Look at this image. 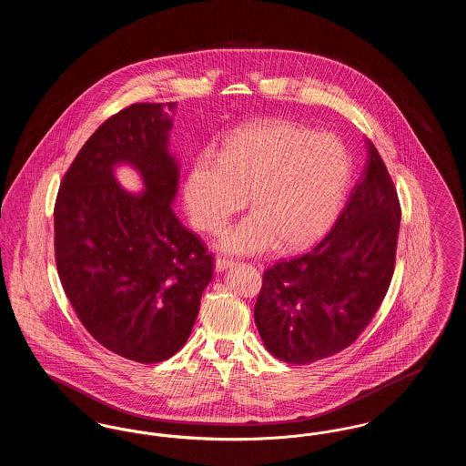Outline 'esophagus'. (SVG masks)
<instances>
[{"label":"esophagus","instance_id":"34e87169","mask_svg":"<svg viewBox=\"0 0 466 466\" xmlns=\"http://www.w3.org/2000/svg\"><path fill=\"white\" fill-rule=\"evenodd\" d=\"M236 264L234 260H230V258H223V257H217V260H215V268L218 270V272H222L225 268H228V267H232Z\"/></svg>","mask_w":466,"mask_h":466}]
</instances>
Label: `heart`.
Segmentation results:
<instances>
[{
	"label": "heart",
	"instance_id": "1",
	"mask_svg": "<svg viewBox=\"0 0 466 466\" xmlns=\"http://www.w3.org/2000/svg\"><path fill=\"white\" fill-rule=\"evenodd\" d=\"M351 177V157L332 133L289 120H258L223 139L218 156L200 154L185 179L190 222L218 234L248 200L253 211L220 238L228 253L300 248L333 220Z\"/></svg>",
	"mask_w": 466,
	"mask_h": 466
}]
</instances>
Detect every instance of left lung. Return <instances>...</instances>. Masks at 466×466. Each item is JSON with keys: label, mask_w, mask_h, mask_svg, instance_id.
<instances>
[{"label": "left lung", "mask_w": 466, "mask_h": 466, "mask_svg": "<svg viewBox=\"0 0 466 466\" xmlns=\"http://www.w3.org/2000/svg\"><path fill=\"white\" fill-rule=\"evenodd\" d=\"M330 232L309 253L264 272L255 323L267 351L306 365L351 346L390 289L400 228L397 188L372 141Z\"/></svg>", "instance_id": "obj_1"}]
</instances>
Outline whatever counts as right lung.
<instances>
[{"label":"right lung","mask_w":466,"mask_h":466,"mask_svg":"<svg viewBox=\"0 0 466 466\" xmlns=\"http://www.w3.org/2000/svg\"><path fill=\"white\" fill-rule=\"evenodd\" d=\"M177 103H137L90 136L63 177L54 208L59 279L87 332L139 363L177 355L213 279V255L173 211L179 166L169 154ZM144 179L127 193L114 167Z\"/></svg>","instance_id":"right-lung-1"}]
</instances>
